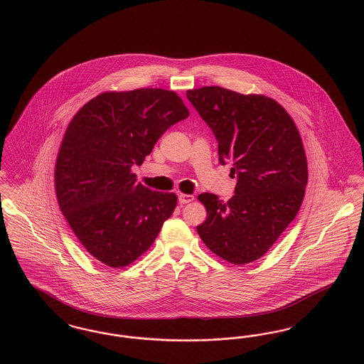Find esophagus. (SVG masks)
I'll use <instances>...</instances> for the list:
<instances>
[{
	"instance_id": "34e87169",
	"label": "esophagus",
	"mask_w": 364,
	"mask_h": 364,
	"mask_svg": "<svg viewBox=\"0 0 364 364\" xmlns=\"http://www.w3.org/2000/svg\"><path fill=\"white\" fill-rule=\"evenodd\" d=\"M193 200V196L188 195V193H180L178 195V202L180 203H190Z\"/></svg>"
}]
</instances>
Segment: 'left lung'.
<instances>
[{"label": "left lung", "mask_w": 364, "mask_h": 364, "mask_svg": "<svg viewBox=\"0 0 364 364\" xmlns=\"http://www.w3.org/2000/svg\"><path fill=\"white\" fill-rule=\"evenodd\" d=\"M187 98L218 141L220 162L237 174L235 195L198 199L208 218L200 239L233 264L259 259L296 217L309 181L307 158L299 129L277 101L218 86L188 90Z\"/></svg>", "instance_id": "left-lung-1"}]
</instances>
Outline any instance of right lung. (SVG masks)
I'll return each instance as SVG.
<instances>
[{"label": "right lung", "instance_id": "obj_1", "mask_svg": "<svg viewBox=\"0 0 364 364\" xmlns=\"http://www.w3.org/2000/svg\"><path fill=\"white\" fill-rule=\"evenodd\" d=\"M188 116L174 91L138 88L102 92L70 120L55 161V195L77 240L106 266L138 259L173 214V192L149 190L132 168Z\"/></svg>", "mask_w": 364, "mask_h": 364}]
</instances>
